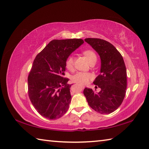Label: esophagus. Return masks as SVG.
I'll list each match as a JSON object with an SVG mask.
<instances>
[{
	"instance_id": "obj_1",
	"label": "esophagus",
	"mask_w": 149,
	"mask_h": 149,
	"mask_svg": "<svg viewBox=\"0 0 149 149\" xmlns=\"http://www.w3.org/2000/svg\"><path fill=\"white\" fill-rule=\"evenodd\" d=\"M81 87H82V88H84V86H82Z\"/></svg>"
}]
</instances>
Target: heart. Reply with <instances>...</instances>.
Returning a JSON list of instances; mask_svg holds the SVG:
<instances>
[{"label":"heart","mask_w":149,"mask_h":149,"mask_svg":"<svg viewBox=\"0 0 149 149\" xmlns=\"http://www.w3.org/2000/svg\"><path fill=\"white\" fill-rule=\"evenodd\" d=\"M84 55L86 57V59H88L89 63L93 62V61H97V56L92 50H85L83 52ZM74 56H68L67 59H66L65 61V65L66 67L67 68L68 70H72L74 68ZM93 77V75H91L90 73L87 72H77L76 74H74L72 77V80L75 82V83H77L81 85H84L88 83L90 79H91Z\"/></svg>","instance_id":"1"}]
</instances>
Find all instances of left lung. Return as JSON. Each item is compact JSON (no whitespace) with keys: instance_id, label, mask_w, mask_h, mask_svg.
I'll use <instances>...</instances> for the list:
<instances>
[{"instance_id":"8db88e82","label":"left lung","mask_w":149,"mask_h":149,"mask_svg":"<svg viewBox=\"0 0 149 149\" xmlns=\"http://www.w3.org/2000/svg\"><path fill=\"white\" fill-rule=\"evenodd\" d=\"M84 40L100 56V74L93 84L101 90L95 93L92 89L86 88L84 95L89 106L95 111L109 114L118 108L125 95L127 71L124 61L121 54L107 41L99 38Z\"/></svg>"}]
</instances>
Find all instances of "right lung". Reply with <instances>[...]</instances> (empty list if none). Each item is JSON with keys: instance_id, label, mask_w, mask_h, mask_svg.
Instances as JSON below:
<instances>
[{"instance_id": "1", "label": "right lung", "mask_w": 149, "mask_h": 149, "mask_svg": "<svg viewBox=\"0 0 149 149\" xmlns=\"http://www.w3.org/2000/svg\"><path fill=\"white\" fill-rule=\"evenodd\" d=\"M84 43L82 39L53 40L38 54L28 76L31 103L42 116L49 120L61 117L71 102L65 61Z\"/></svg>"}]
</instances>
